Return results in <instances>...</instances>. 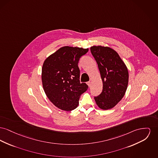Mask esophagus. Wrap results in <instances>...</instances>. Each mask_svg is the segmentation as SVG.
<instances>
[{
  "label": "esophagus",
  "mask_w": 158,
  "mask_h": 158,
  "mask_svg": "<svg viewBox=\"0 0 158 158\" xmlns=\"http://www.w3.org/2000/svg\"><path fill=\"white\" fill-rule=\"evenodd\" d=\"M87 84H88V86L89 87V86H91V82H89H89H87Z\"/></svg>",
  "instance_id": "1"
}]
</instances>
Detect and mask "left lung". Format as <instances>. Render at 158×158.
<instances>
[{"label":"left lung","mask_w":158,"mask_h":158,"mask_svg":"<svg viewBox=\"0 0 158 158\" xmlns=\"http://www.w3.org/2000/svg\"><path fill=\"white\" fill-rule=\"evenodd\" d=\"M100 72L102 91L94 99L102 110L110 109L123 97L127 89L128 69L119 54L109 47L93 46L90 48Z\"/></svg>","instance_id":"1"}]
</instances>
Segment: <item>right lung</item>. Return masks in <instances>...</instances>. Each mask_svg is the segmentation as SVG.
<instances>
[{
    "instance_id": "1",
    "label": "right lung",
    "mask_w": 158,
    "mask_h": 158,
    "mask_svg": "<svg viewBox=\"0 0 158 158\" xmlns=\"http://www.w3.org/2000/svg\"><path fill=\"white\" fill-rule=\"evenodd\" d=\"M88 49L63 47L49 56L42 69V81L49 100L56 107L72 111L78 104L80 96L88 88L85 83H80V58Z\"/></svg>"
}]
</instances>
